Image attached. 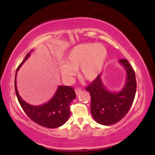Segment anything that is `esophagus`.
Returning <instances> with one entry per match:
<instances>
[{
    "mask_svg": "<svg viewBox=\"0 0 155 155\" xmlns=\"http://www.w3.org/2000/svg\"><path fill=\"white\" fill-rule=\"evenodd\" d=\"M75 91L76 94L78 95V94H80V93H81V92H82V89H81V88L79 87H77V88H75Z\"/></svg>",
    "mask_w": 155,
    "mask_h": 155,
    "instance_id": "esophagus-1",
    "label": "esophagus"
}]
</instances>
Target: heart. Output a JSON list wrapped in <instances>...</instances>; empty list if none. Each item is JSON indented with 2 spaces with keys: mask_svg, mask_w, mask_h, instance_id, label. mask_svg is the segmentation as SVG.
I'll list each match as a JSON object with an SVG mask.
<instances>
[{
  "mask_svg": "<svg viewBox=\"0 0 155 155\" xmlns=\"http://www.w3.org/2000/svg\"><path fill=\"white\" fill-rule=\"evenodd\" d=\"M106 57V51L101 44L85 43L72 48L65 58V63L60 66L62 77L69 80L80 68L83 79L93 80L100 73Z\"/></svg>",
  "mask_w": 155,
  "mask_h": 155,
  "instance_id": "b5f03b06",
  "label": "heart"
}]
</instances>
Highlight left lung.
Instances as JSON below:
<instances>
[{
    "mask_svg": "<svg viewBox=\"0 0 155 155\" xmlns=\"http://www.w3.org/2000/svg\"><path fill=\"white\" fill-rule=\"evenodd\" d=\"M119 62L126 72V84L120 91L115 93L108 90L101 80V74L86 87L91 97V114L101 125L109 126L120 121L130 110L135 96V73L127 60L120 59Z\"/></svg>",
    "mask_w": 155,
    "mask_h": 155,
    "instance_id": "left-lung-1",
    "label": "left lung"
}]
</instances>
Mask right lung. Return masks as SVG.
<instances>
[{"label":"right lung","mask_w":155,"mask_h":155,"mask_svg":"<svg viewBox=\"0 0 155 155\" xmlns=\"http://www.w3.org/2000/svg\"><path fill=\"white\" fill-rule=\"evenodd\" d=\"M29 55L30 53H28L17 68V71ZM16 74L17 72L15 77V91L18 100L26 115L35 123L48 128H58L64 124L69 117L71 103L76 97L73 87L59 86L54 95L47 103L32 106L25 102L19 95L16 87Z\"/></svg>","instance_id":"obj_1"}]
</instances>
